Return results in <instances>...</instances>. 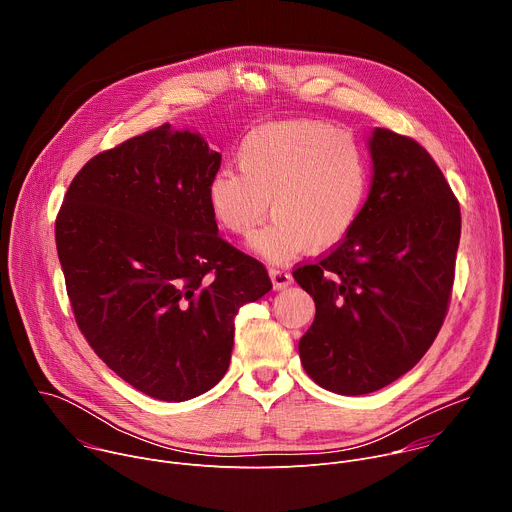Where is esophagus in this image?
I'll return each instance as SVG.
<instances>
[{
  "mask_svg": "<svg viewBox=\"0 0 512 512\" xmlns=\"http://www.w3.org/2000/svg\"><path fill=\"white\" fill-rule=\"evenodd\" d=\"M269 277H271V283H273V289H283L291 283V273L285 271V269H279V267H271L269 269Z\"/></svg>",
  "mask_w": 512,
  "mask_h": 512,
  "instance_id": "34e87169",
  "label": "esophagus"
}]
</instances>
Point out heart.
Returning a JSON list of instances; mask_svg holds the SVG:
<instances>
[{"label": "heart", "instance_id": "b5f03b06", "mask_svg": "<svg viewBox=\"0 0 512 512\" xmlns=\"http://www.w3.org/2000/svg\"><path fill=\"white\" fill-rule=\"evenodd\" d=\"M237 164L241 175L221 170L208 180V208L223 229L247 237L271 200L273 221L251 241V249L269 261H287L308 247H338L369 198L367 154L326 123L261 125L241 141Z\"/></svg>", "mask_w": 512, "mask_h": 512}]
</instances>
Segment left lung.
<instances>
[{
    "mask_svg": "<svg viewBox=\"0 0 512 512\" xmlns=\"http://www.w3.org/2000/svg\"><path fill=\"white\" fill-rule=\"evenodd\" d=\"M373 182L352 233L294 279L316 304L300 340L306 373L338 395H367L411 371L448 314L460 204L425 148L377 127Z\"/></svg>",
    "mask_w": 512,
    "mask_h": 512,
    "instance_id": "obj_1",
    "label": "left lung"
}]
</instances>
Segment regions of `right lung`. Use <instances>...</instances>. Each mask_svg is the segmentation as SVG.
I'll return each instance as SVG.
<instances>
[{
    "label": "right lung",
    "mask_w": 512,
    "mask_h": 512,
    "mask_svg": "<svg viewBox=\"0 0 512 512\" xmlns=\"http://www.w3.org/2000/svg\"><path fill=\"white\" fill-rule=\"evenodd\" d=\"M218 168L200 133L164 123L89 160L56 216L81 332L113 373L168 403L225 377L239 308L271 289L263 263L218 235L206 200Z\"/></svg>",
    "instance_id": "add662e5"
}]
</instances>
